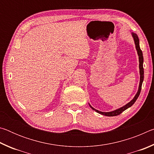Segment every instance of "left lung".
<instances>
[{
	"mask_svg": "<svg viewBox=\"0 0 154 154\" xmlns=\"http://www.w3.org/2000/svg\"><path fill=\"white\" fill-rule=\"evenodd\" d=\"M132 38H133L134 41V44H135V48H136L137 51V54L138 56H139V73H140V82H139V89H138V91L136 94H135L134 97L133 98L132 100H130L128 103H127L126 105H125L124 106H122V107L119 108L118 109H116V110L112 111H109V112H102L98 110H96L94 108H93L92 106L90 105H89L91 108H92V110L95 111L97 113H100L101 115H103V116H109V117H112V116H118V115L121 114L122 112L124 111L125 110H126L127 109H128L133 104L136 102L137 99L138 97L139 96L140 90H141V87H142V83L143 82V79H144V69H143V52L141 51V49L140 48L139 46V37L137 34H135L134 32H131Z\"/></svg>",
	"mask_w": 154,
	"mask_h": 154,
	"instance_id": "left-lung-1",
	"label": "left lung"
}]
</instances>
